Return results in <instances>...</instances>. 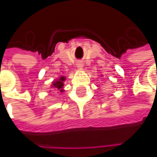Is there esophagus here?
<instances>
[{"instance_id": "1", "label": "esophagus", "mask_w": 157, "mask_h": 157, "mask_svg": "<svg viewBox=\"0 0 157 157\" xmlns=\"http://www.w3.org/2000/svg\"><path fill=\"white\" fill-rule=\"evenodd\" d=\"M77 67H79V68H82V63L81 62L77 63Z\"/></svg>"}]
</instances>
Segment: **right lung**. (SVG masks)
Here are the masks:
<instances>
[{
	"mask_svg": "<svg viewBox=\"0 0 157 157\" xmlns=\"http://www.w3.org/2000/svg\"><path fill=\"white\" fill-rule=\"evenodd\" d=\"M63 81H64V78L63 77H61L60 81H56L55 82H53V86L55 88H57V89H59V90L62 91V88L63 86Z\"/></svg>",
	"mask_w": 157,
	"mask_h": 157,
	"instance_id": "obj_1",
	"label": "right lung"
}]
</instances>
